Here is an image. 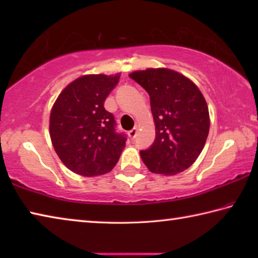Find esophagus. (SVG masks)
Segmentation results:
<instances>
[{
	"label": "esophagus",
	"instance_id": "obj_1",
	"mask_svg": "<svg viewBox=\"0 0 258 258\" xmlns=\"http://www.w3.org/2000/svg\"><path fill=\"white\" fill-rule=\"evenodd\" d=\"M138 127H134V128H132V130H131L130 131V132H128V137L131 138V139H135V137H137V135H138Z\"/></svg>",
	"mask_w": 258,
	"mask_h": 258
}]
</instances>
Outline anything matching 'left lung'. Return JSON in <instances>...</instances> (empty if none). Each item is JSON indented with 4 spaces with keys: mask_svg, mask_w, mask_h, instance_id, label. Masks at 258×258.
Returning <instances> with one entry per match:
<instances>
[{
    "mask_svg": "<svg viewBox=\"0 0 258 258\" xmlns=\"http://www.w3.org/2000/svg\"><path fill=\"white\" fill-rule=\"evenodd\" d=\"M150 95L156 139L140 151L149 171L175 175L195 163L209 133V111L198 86L173 69L148 68L128 75Z\"/></svg>",
    "mask_w": 258,
    "mask_h": 258,
    "instance_id": "8db88e82",
    "label": "left lung"
}]
</instances>
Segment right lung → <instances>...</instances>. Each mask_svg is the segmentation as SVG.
I'll list each match as a JSON object with an SVG mask.
<instances>
[{
	"instance_id": "obj_1",
	"label": "right lung",
	"mask_w": 258,
	"mask_h": 258,
	"mask_svg": "<svg viewBox=\"0 0 258 258\" xmlns=\"http://www.w3.org/2000/svg\"><path fill=\"white\" fill-rule=\"evenodd\" d=\"M115 75H83L64 87L50 113V138L56 155L72 172L98 176L110 172L126 145L115 118L104 109L119 81Z\"/></svg>"
}]
</instances>
